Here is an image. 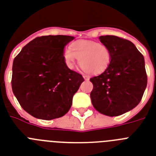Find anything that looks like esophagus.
Listing matches in <instances>:
<instances>
[{
  "label": "esophagus",
  "instance_id": "34e87169",
  "mask_svg": "<svg viewBox=\"0 0 156 156\" xmlns=\"http://www.w3.org/2000/svg\"><path fill=\"white\" fill-rule=\"evenodd\" d=\"M83 78H84L85 79H86V80H89V79H90V76L89 75H86V74H84V75H83Z\"/></svg>",
  "mask_w": 156,
  "mask_h": 156
}]
</instances>
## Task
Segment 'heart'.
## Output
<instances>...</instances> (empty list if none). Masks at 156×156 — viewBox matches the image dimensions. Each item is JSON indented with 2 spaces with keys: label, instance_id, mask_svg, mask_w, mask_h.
I'll list each match as a JSON object with an SVG mask.
<instances>
[{
  "label": "heart",
  "instance_id": "b5f03b06",
  "mask_svg": "<svg viewBox=\"0 0 156 156\" xmlns=\"http://www.w3.org/2000/svg\"><path fill=\"white\" fill-rule=\"evenodd\" d=\"M62 56L69 69L74 68L78 58L84 71L94 74L105 71L111 60V51L107 45L88 40H78L72 43L70 49L66 48L63 50Z\"/></svg>",
  "mask_w": 156,
  "mask_h": 156
}]
</instances>
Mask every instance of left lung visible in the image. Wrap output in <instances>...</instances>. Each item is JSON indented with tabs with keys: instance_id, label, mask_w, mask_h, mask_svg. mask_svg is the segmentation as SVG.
<instances>
[{
	"instance_id": "1",
	"label": "left lung",
	"mask_w": 156,
	"mask_h": 156,
	"mask_svg": "<svg viewBox=\"0 0 156 156\" xmlns=\"http://www.w3.org/2000/svg\"><path fill=\"white\" fill-rule=\"evenodd\" d=\"M109 48L111 60L107 69L90 80V98L101 114L119 116L135 108L141 101L147 84L143 54L131 41L119 37L100 36Z\"/></svg>"
}]
</instances>
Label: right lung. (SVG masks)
I'll return each instance as SVG.
<instances>
[{
    "label": "right lung",
    "mask_w": 156,
    "mask_h": 156,
    "mask_svg": "<svg viewBox=\"0 0 156 156\" xmlns=\"http://www.w3.org/2000/svg\"><path fill=\"white\" fill-rule=\"evenodd\" d=\"M74 38L65 35L37 37L15 57L12 92L21 107L37 119L51 120L65 115L84 81L63 59L64 47Z\"/></svg>",
    "instance_id": "obj_1"
}]
</instances>
